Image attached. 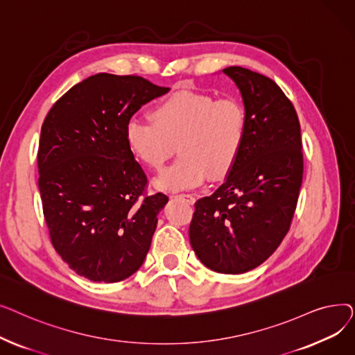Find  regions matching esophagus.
Segmentation results:
<instances>
[{
    "label": "esophagus",
    "instance_id": "obj_1",
    "mask_svg": "<svg viewBox=\"0 0 355 355\" xmlns=\"http://www.w3.org/2000/svg\"><path fill=\"white\" fill-rule=\"evenodd\" d=\"M174 198H178V200H182L187 204H194L196 198L191 196V194H180V196H174Z\"/></svg>",
    "mask_w": 355,
    "mask_h": 355
}]
</instances>
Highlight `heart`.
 <instances>
[{
    "instance_id": "b5f03b06",
    "label": "heart",
    "mask_w": 355,
    "mask_h": 355,
    "mask_svg": "<svg viewBox=\"0 0 355 355\" xmlns=\"http://www.w3.org/2000/svg\"><path fill=\"white\" fill-rule=\"evenodd\" d=\"M153 122L130 119L125 141L132 155L151 170H161L178 146L180 159L155 180L157 190H194L209 178L226 177L248 137V112L234 96L178 89L151 112Z\"/></svg>"
}]
</instances>
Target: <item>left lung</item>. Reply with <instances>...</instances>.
Wrapping results in <instances>:
<instances>
[{
  "label": "left lung",
  "instance_id": "obj_1",
  "mask_svg": "<svg viewBox=\"0 0 355 355\" xmlns=\"http://www.w3.org/2000/svg\"><path fill=\"white\" fill-rule=\"evenodd\" d=\"M248 112L245 146L225 182L200 198L190 243L204 266L245 273L282 243L302 184L301 126L292 102L263 74L240 66L223 69Z\"/></svg>",
  "mask_w": 355,
  "mask_h": 355
}]
</instances>
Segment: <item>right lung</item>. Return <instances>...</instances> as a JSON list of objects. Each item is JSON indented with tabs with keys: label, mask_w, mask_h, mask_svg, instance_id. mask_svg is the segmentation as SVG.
<instances>
[{
	"label": "right lung",
	"mask_w": 355,
	"mask_h": 355,
	"mask_svg": "<svg viewBox=\"0 0 355 355\" xmlns=\"http://www.w3.org/2000/svg\"><path fill=\"white\" fill-rule=\"evenodd\" d=\"M168 90L141 76L98 73L67 90L43 122L37 165L49 234L69 268L89 281H123L151 246L168 197L144 194L146 175L125 126Z\"/></svg>",
	"instance_id": "obj_1"
}]
</instances>
